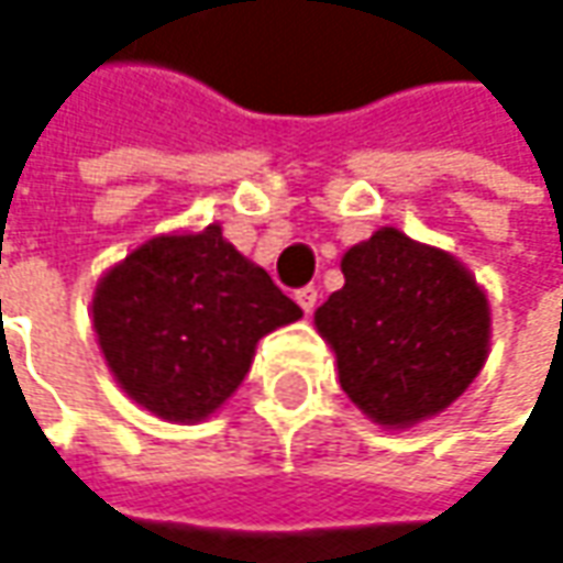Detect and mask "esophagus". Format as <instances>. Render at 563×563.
<instances>
[{"label": "esophagus", "mask_w": 563, "mask_h": 563, "mask_svg": "<svg viewBox=\"0 0 563 563\" xmlns=\"http://www.w3.org/2000/svg\"><path fill=\"white\" fill-rule=\"evenodd\" d=\"M294 300L300 303V310H303V313H313L316 303H319V288H316V285H307V288H297V294H294Z\"/></svg>", "instance_id": "obj_1"}]
</instances>
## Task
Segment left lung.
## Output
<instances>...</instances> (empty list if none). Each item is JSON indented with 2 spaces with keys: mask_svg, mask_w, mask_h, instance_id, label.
<instances>
[{
  "mask_svg": "<svg viewBox=\"0 0 563 563\" xmlns=\"http://www.w3.org/2000/svg\"><path fill=\"white\" fill-rule=\"evenodd\" d=\"M344 288L316 310L347 398L382 426L444 410L483 369L488 303L442 250L382 228L341 260Z\"/></svg>",
  "mask_w": 563,
  "mask_h": 563,
  "instance_id": "obj_1",
  "label": "left lung"
}]
</instances>
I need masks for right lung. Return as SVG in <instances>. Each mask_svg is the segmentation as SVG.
Here are the masks:
<instances>
[{
	"mask_svg": "<svg viewBox=\"0 0 563 563\" xmlns=\"http://www.w3.org/2000/svg\"><path fill=\"white\" fill-rule=\"evenodd\" d=\"M300 307L209 225L137 247L106 272L93 329L109 369L156 417H209L244 382L253 347Z\"/></svg>",
	"mask_w": 563,
	"mask_h": 563,
	"instance_id": "obj_1",
	"label": "right lung"
}]
</instances>
